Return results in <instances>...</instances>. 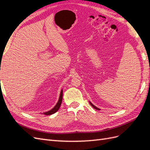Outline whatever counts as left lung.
Segmentation results:
<instances>
[{
    "mask_svg": "<svg viewBox=\"0 0 150 150\" xmlns=\"http://www.w3.org/2000/svg\"><path fill=\"white\" fill-rule=\"evenodd\" d=\"M89 103H90V104H91V105L94 109H96V110H100V109H99V108H96V106H94L93 105V104L91 103V102H89Z\"/></svg>",
    "mask_w": 150,
    "mask_h": 150,
    "instance_id": "left-lung-1",
    "label": "left lung"
}]
</instances>
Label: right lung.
I'll use <instances>...</instances> for the list:
<instances>
[{
  "label": "right lung",
  "mask_w": 150,
  "mask_h": 150,
  "mask_svg": "<svg viewBox=\"0 0 150 150\" xmlns=\"http://www.w3.org/2000/svg\"><path fill=\"white\" fill-rule=\"evenodd\" d=\"M62 90H61V93H60L59 99V101H58L57 103L56 104V105L54 106V108H52L51 110L47 111L46 112H44V114L45 115H51L54 114V113H55L56 112H57L61 106V104L62 103Z\"/></svg>",
  "instance_id": "right-lung-1"
}]
</instances>
